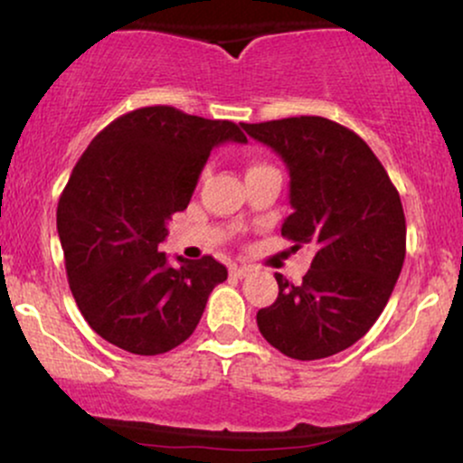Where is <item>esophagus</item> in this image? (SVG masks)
<instances>
[{
  "instance_id": "1",
  "label": "esophagus",
  "mask_w": 463,
  "mask_h": 463,
  "mask_svg": "<svg viewBox=\"0 0 463 463\" xmlns=\"http://www.w3.org/2000/svg\"><path fill=\"white\" fill-rule=\"evenodd\" d=\"M250 274V268L246 265H231V276H235V279H246Z\"/></svg>"
}]
</instances>
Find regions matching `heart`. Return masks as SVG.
<instances>
[{
    "instance_id": "obj_1",
    "label": "heart",
    "mask_w": 463,
    "mask_h": 463,
    "mask_svg": "<svg viewBox=\"0 0 463 463\" xmlns=\"http://www.w3.org/2000/svg\"><path fill=\"white\" fill-rule=\"evenodd\" d=\"M254 167H259V165H254Z\"/></svg>"
}]
</instances>
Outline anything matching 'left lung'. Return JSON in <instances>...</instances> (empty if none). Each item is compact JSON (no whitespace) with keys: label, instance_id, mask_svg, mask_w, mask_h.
<instances>
[{"label":"left lung","instance_id":"1","mask_svg":"<svg viewBox=\"0 0 463 463\" xmlns=\"http://www.w3.org/2000/svg\"><path fill=\"white\" fill-rule=\"evenodd\" d=\"M289 172L283 237L316 248L294 285L276 274L279 298L257 313L259 331L291 359L331 357L353 346L385 309L405 261L401 195L368 143L324 117L241 124Z\"/></svg>","mask_w":463,"mask_h":463}]
</instances>
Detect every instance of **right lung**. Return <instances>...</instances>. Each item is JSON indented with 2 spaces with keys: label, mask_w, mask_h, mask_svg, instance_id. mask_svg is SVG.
I'll return each mask as SVG.
<instances>
[{
  "label": "right lung",
  "mask_w": 463,
  "mask_h": 463,
  "mask_svg": "<svg viewBox=\"0 0 463 463\" xmlns=\"http://www.w3.org/2000/svg\"><path fill=\"white\" fill-rule=\"evenodd\" d=\"M246 143L232 121L204 119L174 106L117 117L89 143L61 200L56 226L69 289L99 337L132 354H163L198 326L228 269L213 257H176L158 243L187 209L211 150Z\"/></svg>",
  "instance_id": "right-lung-1"
}]
</instances>
